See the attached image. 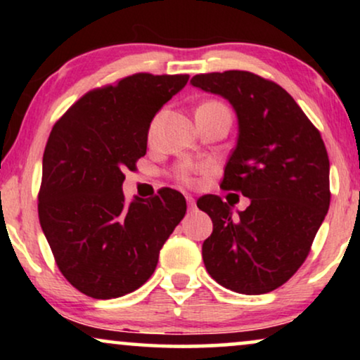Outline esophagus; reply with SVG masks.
I'll return each instance as SVG.
<instances>
[{"label": "esophagus", "instance_id": "obj_1", "mask_svg": "<svg viewBox=\"0 0 360 360\" xmlns=\"http://www.w3.org/2000/svg\"><path fill=\"white\" fill-rule=\"evenodd\" d=\"M186 203H188V208L190 210H195V206H196V201H195V198L193 196H186Z\"/></svg>", "mask_w": 360, "mask_h": 360}]
</instances>
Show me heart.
<instances>
[{
  "label": "heart",
  "instance_id": "b5f03b06",
  "mask_svg": "<svg viewBox=\"0 0 360 360\" xmlns=\"http://www.w3.org/2000/svg\"><path fill=\"white\" fill-rule=\"evenodd\" d=\"M210 103H216V101H210ZM205 167H198L193 164H181L175 169V179L181 181L184 185H193L195 184V175L198 172H203Z\"/></svg>",
  "mask_w": 360,
  "mask_h": 360
}]
</instances>
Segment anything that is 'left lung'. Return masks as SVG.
Listing matches in <instances>:
<instances>
[{
    "label": "left lung",
    "mask_w": 360,
    "mask_h": 360,
    "mask_svg": "<svg viewBox=\"0 0 360 360\" xmlns=\"http://www.w3.org/2000/svg\"><path fill=\"white\" fill-rule=\"evenodd\" d=\"M191 85L216 93L238 115V144L221 186L250 198L233 213L218 195L198 208L213 221L203 262L233 292L262 295L302 267L329 210V159L321 134L275 82L244 70L200 73Z\"/></svg>",
    "instance_id": "left-lung-1"
}]
</instances>
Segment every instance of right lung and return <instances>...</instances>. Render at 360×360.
Listing matches in <instances>:
<instances>
[{"label": "right lung", "mask_w": 360, "mask_h": 360, "mask_svg": "<svg viewBox=\"0 0 360 360\" xmlns=\"http://www.w3.org/2000/svg\"><path fill=\"white\" fill-rule=\"evenodd\" d=\"M188 75L134 73L88 91L53 124L42 159L39 221L63 277L96 300L144 285L184 219L180 191L124 201L126 170L146 155L155 112Z\"/></svg>", "instance_id": "1"}]
</instances>
